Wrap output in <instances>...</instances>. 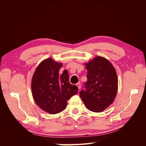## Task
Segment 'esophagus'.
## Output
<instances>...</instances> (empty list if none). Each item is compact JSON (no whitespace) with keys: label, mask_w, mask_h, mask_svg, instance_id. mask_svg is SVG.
<instances>
[{"label":"esophagus","mask_w":146,"mask_h":146,"mask_svg":"<svg viewBox=\"0 0 146 146\" xmlns=\"http://www.w3.org/2000/svg\"><path fill=\"white\" fill-rule=\"evenodd\" d=\"M76 85H77V86L78 87V89L80 90V88H81V85H80V83H77L76 84Z\"/></svg>","instance_id":"esophagus-1"}]
</instances>
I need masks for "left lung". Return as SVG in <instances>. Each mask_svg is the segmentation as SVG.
<instances>
[{
  "mask_svg": "<svg viewBox=\"0 0 146 146\" xmlns=\"http://www.w3.org/2000/svg\"><path fill=\"white\" fill-rule=\"evenodd\" d=\"M87 81L80 93L86 108L93 112H102L111 105L117 91V77L111 63L97 56L86 64Z\"/></svg>",
  "mask_w": 146,
  "mask_h": 146,
  "instance_id": "1",
  "label": "left lung"
}]
</instances>
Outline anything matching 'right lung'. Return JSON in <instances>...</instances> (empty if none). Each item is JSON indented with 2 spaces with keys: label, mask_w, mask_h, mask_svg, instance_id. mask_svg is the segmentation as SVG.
<instances>
[{
  "label": "right lung",
  "mask_w": 146,
  "mask_h": 146,
  "mask_svg": "<svg viewBox=\"0 0 146 146\" xmlns=\"http://www.w3.org/2000/svg\"><path fill=\"white\" fill-rule=\"evenodd\" d=\"M62 64L47 58L38 65L32 80L33 99L39 108L50 114L65 109L67 100L77 94L78 88L69 83L68 71L60 76Z\"/></svg>",
  "instance_id": "1"
}]
</instances>
